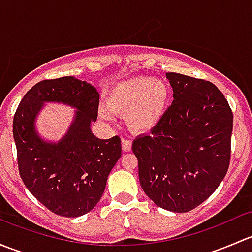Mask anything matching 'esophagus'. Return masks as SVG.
Here are the masks:
<instances>
[{
	"label": "esophagus",
	"instance_id": "34e87169",
	"mask_svg": "<svg viewBox=\"0 0 252 252\" xmlns=\"http://www.w3.org/2000/svg\"><path fill=\"white\" fill-rule=\"evenodd\" d=\"M122 149L124 152H129L131 150V141L129 139H122Z\"/></svg>",
	"mask_w": 252,
	"mask_h": 252
}]
</instances>
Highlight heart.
<instances>
[{"label":"heart","mask_w":252,"mask_h":252,"mask_svg":"<svg viewBox=\"0 0 252 252\" xmlns=\"http://www.w3.org/2000/svg\"><path fill=\"white\" fill-rule=\"evenodd\" d=\"M169 103V89L159 79L140 77L121 81L107 93V108L100 107L102 119L112 121L113 114L126 116L131 131L149 133L156 128L167 113Z\"/></svg>","instance_id":"heart-1"}]
</instances>
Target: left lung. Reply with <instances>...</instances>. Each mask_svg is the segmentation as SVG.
<instances>
[{"label": "left lung", "instance_id": "1", "mask_svg": "<svg viewBox=\"0 0 252 252\" xmlns=\"http://www.w3.org/2000/svg\"><path fill=\"white\" fill-rule=\"evenodd\" d=\"M173 102L163 121L133 142L139 180L158 207L189 212L213 194L230 161L233 112L215 84L167 73Z\"/></svg>", "mask_w": 252, "mask_h": 252}]
</instances>
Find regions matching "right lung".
I'll list each match as a JSON object with an SVG mask.
<instances>
[{
  "label": "right lung",
  "mask_w": 252,
  "mask_h": 252,
  "mask_svg": "<svg viewBox=\"0 0 252 252\" xmlns=\"http://www.w3.org/2000/svg\"><path fill=\"white\" fill-rule=\"evenodd\" d=\"M97 90L74 77L42 80L24 95L13 118L18 169L27 189L51 212L79 217L90 212L105 191L122 155L119 136L102 140L91 131L97 118ZM45 102L77 108L73 123L58 143L45 142L34 129Z\"/></svg>",
  "instance_id": "right-lung-1"
}]
</instances>
